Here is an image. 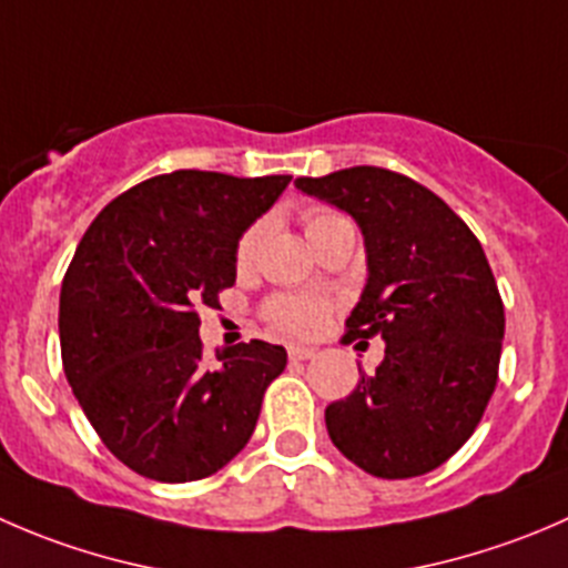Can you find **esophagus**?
Returning <instances> with one entry per match:
<instances>
[{
    "label": "esophagus",
    "instance_id": "34e87169",
    "mask_svg": "<svg viewBox=\"0 0 568 568\" xmlns=\"http://www.w3.org/2000/svg\"><path fill=\"white\" fill-rule=\"evenodd\" d=\"M288 357L291 361H311V357H316V349L313 346H288Z\"/></svg>",
    "mask_w": 568,
    "mask_h": 568
}]
</instances>
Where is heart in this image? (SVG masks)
Wrapping results in <instances>:
<instances>
[{
  "mask_svg": "<svg viewBox=\"0 0 568 568\" xmlns=\"http://www.w3.org/2000/svg\"><path fill=\"white\" fill-rule=\"evenodd\" d=\"M333 219H344V216H338V213L333 211H313L311 216H307L305 230L307 233H313V230L324 227V224L333 222ZM261 235H263V224H255V227H250L244 233V239H241L239 244L241 266L252 261L257 244H261ZM266 313L280 329H288V333H296V335L316 333L324 322V305L318 300H313V296H277V300L268 302Z\"/></svg>",
  "mask_w": 568,
  "mask_h": 568,
  "instance_id": "1",
  "label": "heart"
}]
</instances>
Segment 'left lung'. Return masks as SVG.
<instances>
[{
	"mask_svg": "<svg viewBox=\"0 0 568 568\" xmlns=\"http://www.w3.org/2000/svg\"><path fill=\"white\" fill-rule=\"evenodd\" d=\"M296 189L361 227L368 277L344 341H385L377 372L324 410L329 438L374 477L427 475L469 442L497 385L505 307L486 252L405 174L352 166Z\"/></svg>",
	"mask_w": 568,
	"mask_h": 568,
	"instance_id": "obj_1",
	"label": "left lung"
}]
</instances>
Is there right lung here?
<instances>
[{
    "label": "right lung",
    "instance_id": "obj_1",
    "mask_svg": "<svg viewBox=\"0 0 568 568\" xmlns=\"http://www.w3.org/2000/svg\"><path fill=\"white\" fill-rule=\"evenodd\" d=\"M291 183L180 169L115 196L91 222L60 288L63 372L104 447L138 475H216L255 433L285 368L266 341L202 363L200 307L235 283L239 241Z\"/></svg>",
    "mask_w": 568,
    "mask_h": 568
}]
</instances>
